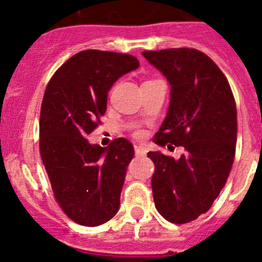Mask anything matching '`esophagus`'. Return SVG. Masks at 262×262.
<instances>
[{"instance_id":"34e87169","label":"esophagus","mask_w":262,"mask_h":262,"mask_svg":"<svg viewBox=\"0 0 262 262\" xmlns=\"http://www.w3.org/2000/svg\"><path fill=\"white\" fill-rule=\"evenodd\" d=\"M134 151L137 156H145L146 154V147L142 146V145H136L134 146Z\"/></svg>"}]
</instances>
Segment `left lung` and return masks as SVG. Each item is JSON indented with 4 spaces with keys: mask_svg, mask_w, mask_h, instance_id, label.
Masks as SVG:
<instances>
[{
    "mask_svg": "<svg viewBox=\"0 0 262 262\" xmlns=\"http://www.w3.org/2000/svg\"><path fill=\"white\" fill-rule=\"evenodd\" d=\"M171 85L167 115L153 141L185 147L179 159L149 151L156 171V208L175 224L207 212L226 185L235 158L237 112L227 77L212 59L195 49L144 51Z\"/></svg>",
    "mask_w": 262,
    "mask_h": 262,
    "instance_id": "obj_1",
    "label": "left lung"
}]
</instances>
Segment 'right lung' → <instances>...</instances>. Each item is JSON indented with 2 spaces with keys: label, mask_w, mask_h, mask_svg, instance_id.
<instances>
[{
  "label": "right lung",
  "mask_w": 262,
  "mask_h": 262,
  "mask_svg": "<svg viewBox=\"0 0 262 262\" xmlns=\"http://www.w3.org/2000/svg\"><path fill=\"white\" fill-rule=\"evenodd\" d=\"M138 67L133 55L85 50L60 66L45 91L40 157L56 202L80 226H100L120 208L133 145L121 137L101 147L85 137L101 122L115 81Z\"/></svg>",
  "instance_id": "1"
}]
</instances>
